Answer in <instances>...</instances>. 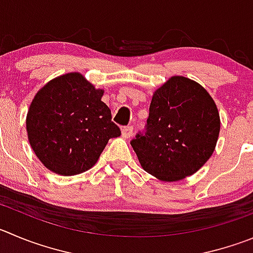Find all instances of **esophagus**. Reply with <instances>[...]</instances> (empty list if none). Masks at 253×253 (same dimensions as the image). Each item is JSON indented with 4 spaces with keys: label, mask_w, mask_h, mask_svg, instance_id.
<instances>
[{
    "label": "esophagus",
    "mask_w": 253,
    "mask_h": 253,
    "mask_svg": "<svg viewBox=\"0 0 253 253\" xmlns=\"http://www.w3.org/2000/svg\"><path fill=\"white\" fill-rule=\"evenodd\" d=\"M132 133H133V127L132 126H127L122 128V137L124 138L132 137Z\"/></svg>",
    "instance_id": "esophagus-1"
}]
</instances>
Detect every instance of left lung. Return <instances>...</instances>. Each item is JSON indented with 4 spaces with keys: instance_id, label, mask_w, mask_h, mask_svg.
I'll use <instances>...</instances> for the list:
<instances>
[{
    "instance_id": "1",
    "label": "left lung",
    "mask_w": 253,
    "mask_h": 253,
    "mask_svg": "<svg viewBox=\"0 0 253 253\" xmlns=\"http://www.w3.org/2000/svg\"><path fill=\"white\" fill-rule=\"evenodd\" d=\"M219 113L209 92L183 76L156 89L143 133L131 146L141 166L162 181H180L201 169L213 153Z\"/></svg>"
}]
</instances>
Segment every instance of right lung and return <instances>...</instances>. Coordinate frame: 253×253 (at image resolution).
I'll list each match as a JSON object with an SVG mask.
<instances>
[{"instance_id":"add662e5","label":"right lung","mask_w":253,"mask_h":253,"mask_svg":"<svg viewBox=\"0 0 253 253\" xmlns=\"http://www.w3.org/2000/svg\"><path fill=\"white\" fill-rule=\"evenodd\" d=\"M81 73L51 80L36 93L26 117L30 145L46 169L73 176L94 166L108 140L121 134L111 110Z\"/></svg>"}]
</instances>
